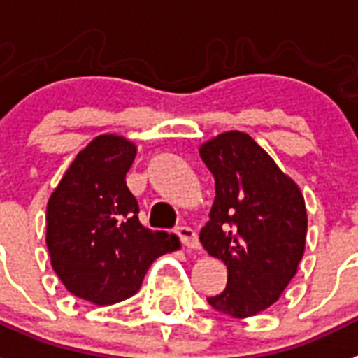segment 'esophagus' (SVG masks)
<instances>
[{"mask_svg":"<svg viewBox=\"0 0 358 358\" xmlns=\"http://www.w3.org/2000/svg\"><path fill=\"white\" fill-rule=\"evenodd\" d=\"M177 236L181 238L182 243L188 247L190 250H199L201 249V245H199V239H197V234H196V230H192L190 227H177Z\"/></svg>","mask_w":358,"mask_h":358,"instance_id":"esophagus-1","label":"esophagus"}]
</instances>
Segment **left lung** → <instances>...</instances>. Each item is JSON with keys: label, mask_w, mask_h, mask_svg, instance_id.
I'll return each mask as SVG.
<instances>
[{"label": "left lung", "mask_w": 358, "mask_h": 358, "mask_svg": "<svg viewBox=\"0 0 358 358\" xmlns=\"http://www.w3.org/2000/svg\"><path fill=\"white\" fill-rule=\"evenodd\" d=\"M215 181L205 250L227 265V287L206 298L234 318L254 317L278 302L306 250L302 190L254 138L225 131L199 146Z\"/></svg>", "instance_id": "obj_1"}]
</instances>
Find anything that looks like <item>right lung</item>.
<instances>
[{
    "mask_svg": "<svg viewBox=\"0 0 358 358\" xmlns=\"http://www.w3.org/2000/svg\"><path fill=\"white\" fill-rule=\"evenodd\" d=\"M137 146L126 137H94L71 162L47 201V249L67 291L113 306L141 289L150 265L181 247L176 234L150 230L126 186Z\"/></svg>",
    "mask_w": 358,
    "mask_h": 358,
    "instance_id": "1",
    "label": "right lung"
}]
</instances>
